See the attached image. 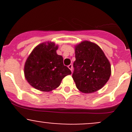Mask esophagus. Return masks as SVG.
<instances>
[{
  "label": "esophagus",
  "instance_id": "esophagus-1",
  "mask_svg": "<svg viewBox=\"0 0 132 132\" xmlns=\"http://www.w3.org/2000/svg\"><path fill=\"white\" fill-rule=\"evenodd\" d=\"M68 68L70 69L71 71H72V70H73V65L72 64L68 65Z\"/></svg>",
  "mask_w": 132,
  "mask_h": 132
}]
</instances>
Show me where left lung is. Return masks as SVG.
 Listing matches in <instances>:
<instances>
[{
  "label": "left lung",
  "mask_w": 132,
  "mask_h": 132,
  "mask_svg": "<svg viewBox=\"0 0 132 132\" xmlns=\"http://www.w3.org/2000/svg\"><path fill=\"white\" fill-rule=\"evenodd\" d=\"M72 77L76 87L84 93L100 89L109 80L111 67L99 46L85 41L76 46Z\"/></svg>",
  "instance_id": "1"
}]
</instances>
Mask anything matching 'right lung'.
<instances>
[{
	"label": "right lung",
	"instance_id": "1",
	"mask_svg": "<svg viewBox=\"0 0 132 132\" xmlns=\"http://www.w3.org/2000/svg\"><path fill=\"white\" fill-rule=\"evenodd\" d=\"M58 46L54 43L38 45L27 59L24 74L27 82L41 91L58 87L62 80L71 71L63 64V58L57 54Z\"/></svg>",
	"mask_w": 132,
	"mask_h": 132
}]
</instances>
